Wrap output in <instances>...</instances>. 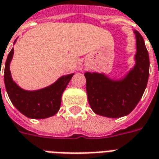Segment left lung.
Segmentation results:
<instances>
[{
  "instance_id": "1",
  "label": "left lung",
  "mask_w": 159,
  "mask_h": 159,
  "mask_svg": "<svg viewBox=\"0 0 159 159\" xmlns=\"http://www.w3.org/2000/svg\"><path fill=\"white\" fill-rule=\"evenodd\" d=\"M134 66L120 78L104 72H86V89L92 110L98 116L120 118L129 115L141 100L149 76V56L136 30Z\"/></svg>"
}]
</instances>
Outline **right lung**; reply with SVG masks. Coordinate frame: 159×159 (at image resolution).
Listing matches in <instances>:
<instances>
[{
    "mask_svg": "<svg viewBox=\"0 0 159 159\" xmlns=\"http://www.w3.org/2000/svg\"><path fill=\"white\" fill-rule=\"evenodd\" d=\"M16 41L17 39L14 43ZM13 54L12 48L8 54L4 70L5 87L12 104L28 118L45 119L55 116L61 108L63 92L74 73L60 76L55 83L43 89L26 90L22 89L11 77L10 64Z\"/></svg>",
    "mask_w": 159,
    "mask_h": 159,
    "instance_id": "obj_1",
    "label": "right lung"
}]
</instances>
